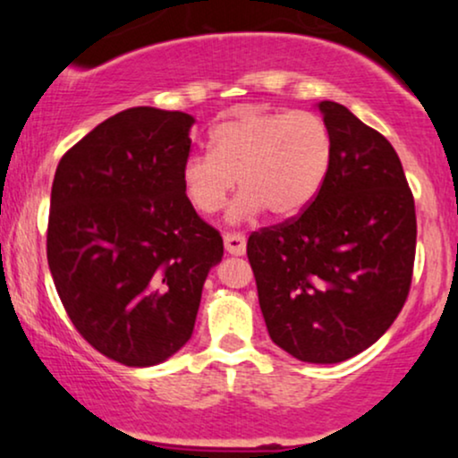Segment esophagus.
I'll use <instances>...</instances> for the list:
<instances>
[{"label":"esophagus","mask_w":458,"mask_h":458,"mask_svg":"<svg viewBox=\"0 0 458 458\" xmlns=\"http://www.w3.org/2000/svg\"><path fill=\"white\" fill-rule=\"evenodd\" d=\"M224 245H225V251H228V254H233V256L245 254V236L241 233H225Z\"/></svg>","instance_id":"1"}]
</instances>
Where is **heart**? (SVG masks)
I'll return each instance as SVG.
<instances>
[{
  "label": "heart",
  "instance_id": "b5f03b06",
  "mask_svg": "<svg viewBox=\"0 0 458 458\" xmlns=\"http://www.w3.org/2000/svg\"><path fill=\"white\" fill-rule=\"evenodd\" d=\"M211 152L182 163V191L202 215L222 211L234 189L228 217H254L262 208L291 217L308 207L323 185L331 161V135L317 114L243 109L208 135Z\"/></svg>",
  "mask_w": 458,
  "mask_h": 458
}]
</instances>
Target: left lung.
Wrapping results in <instances>:
<instances>
[{"instance_id":"8db88e82","label":"left lung","mask_w":458,"mask_h":458,"mask_svg":"<svg viewBox=\"0 0 458 458\" xmlns=\"http://www.w3.org/2000/svg\"><path fill=\"white\" fill-rule=\"evenodd\" d=\"M327 176L295 217L247 239L271 340L310 364L349 360L390 329L409 297L415 204L396 150L344 105H318Z\"/></svg>"}]
</instances>
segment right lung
<instances>
[{
    "label": "right lung",
    "mask_w": 458,
    "mask_h": 458,
    "mask_svg": "<svg viewBox=\"0 0 458 458\" xmlns=\"http://www.w3.org/2000/svg\"><path fill=\"white\" fill-rule=\"evenodd\" d=\"M193 118L131 107L57 163L47 260L68 318L88 344L131 368L155 366L191 338L219 230L182 191Z\"/></svg>",
    "instance_id": "add662e5"
}]
</instances>
